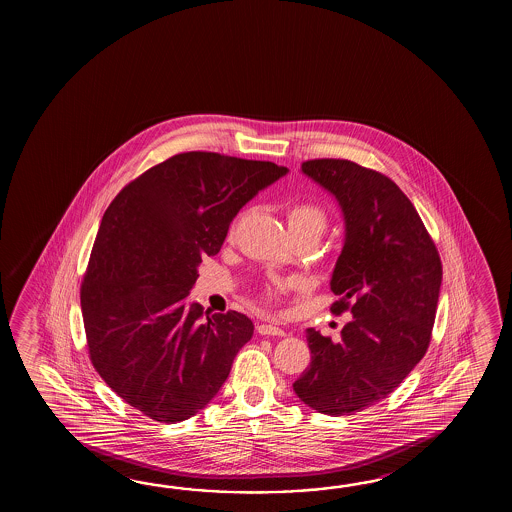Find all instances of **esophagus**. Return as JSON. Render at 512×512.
<instances>
[{
  "mask_svg": "<svg viewBox=\"0 0 512 512\" xmlns=\"http://www.w3.org/2000/svg\"><path fill=\"white\" fill-rule=\"evenodd\" d=\"M256 329L260 335H265V337H285L287 335L282 327L271 326V324H258Z\"/></svg>",
  "mask_w": 512,
  "mask_h": 512,
  "instance_id": "34e87169",
  "label": "esophagus"
}]
</instances>
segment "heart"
Wrapping results in <instances>:
<instances>
[{
	"mask_svg": "<svg viewBox=\"0 0 512 512\" xmlns=\"http://www.w3.org/2000/svg\"><path fill=\"white\" fill-rule=\"evenodd\" d=\"M287 229L300 230V232H311L316 238L326 229V214L320 207L313 203H296L287 208L285 212ZM274 291L267 293V298H272Z\"/></svg>",
	"mask_w": 512,
	"mask_h": 512,
	"instance_id": "heart-1",
	"label": "heart"
}]
</instances>
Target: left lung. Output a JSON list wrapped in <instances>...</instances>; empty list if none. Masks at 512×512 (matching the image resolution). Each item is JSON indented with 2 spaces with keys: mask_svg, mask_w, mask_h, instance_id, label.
Instances as JSON below:
<instances>
[{
  "mask_svg": "<svg viewBox=\"0 0 512 512\" xmlns=\"http://www.w3.org/2000/svg\"><path fill=\"white\" fill-rule=\"evenodd\" d=\"M302 174L337 199L344 245L331 274V311L353 315L333 342L305 331L311 364L294 382L302 403L351 415L406 379L430 344L441 260L412 201L386 175L344 159H315Z\"/></svg>",
  "mask_w": 512,
  "mask_h": 512,
  "instance_id": "left-lung-1",
  "label": "left lung"
}]
</instances>
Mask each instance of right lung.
Masks as SVG:
<instances>
[{
	"label": "right lung",
	"instance_id": "right-lung-1",
	"mask_svg": "<svg viewBox=\"0 0 512 512\" xmlns=\"http://www.w3.org/2000/svg\"><path fill=\"white\" fill-rule=\"evenodd\" d=\"M289 170L179 153L120 190L98 229L80 304L89 357L109 388L159 423L203 410L254 333L251 318L190 304L201 258L232 219Z\"/></svg>",
	"mask_w": 512,
	"mask_h": 512
}]
</instances>
